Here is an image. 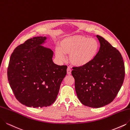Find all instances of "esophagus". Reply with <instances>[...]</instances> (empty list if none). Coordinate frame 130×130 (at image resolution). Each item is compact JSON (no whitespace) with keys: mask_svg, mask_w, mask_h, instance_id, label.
Instances as JSON below:
<instances>
[{"mask_svg":"<svg viewBox=\"0 0 130 130\" xmlns=\"http://www.w3.org/2000/svg\"><path fill=\"white\" fill-rule=\"evenodd\" d=\"M67 74L68 75H70L71 73V69H70V68L69 67H68V68H67Z\"/></svg>","mask_w":130,"mask_h":130,"instance_id":"34e87169","label":"esophagus"}]
</instances>
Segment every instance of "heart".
Listing matches in <instances>:
<instances>
[{
    "label": "heart",
    "mask_w": 130,
    "mask_h": 130,
    "mask_svg": "<svg viewBox=\"0 0 130 130\" xmlns=\"http://www.w3.org/2000/svg\"><path fill=\"white\" fill-rule=\"evenodd\" d=\"M99 44L94 38L84 36H72L65 37L60 42V48L56 50V55L63 60L65 54H70L71 63L77 67H83L90 63L96 56Z\"/></svg>",
    "instance_id": "1"
}]
</instances>
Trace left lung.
I'll return each instance as SVG.
<instances>
[{
    "label": "left lung",
    "mask_w": 130,
    "mask_h": 130,
    "mask_svg": "<svg viewBox=\"0 0 130 130\" xmlns=\"http://www.w3.org/2000/svg\"><path fill=\"white\" fill-rule=\"evenodd\" d=\"M100 47L95 59L83 67H73L76 94L83 105L100 108L111 103L125 77V66L120 52L100 36Z\"/></svg>",
    "instance_id": "obj_1"
}]
</instances>
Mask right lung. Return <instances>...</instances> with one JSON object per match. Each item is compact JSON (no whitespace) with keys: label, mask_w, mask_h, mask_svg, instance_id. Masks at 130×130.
I'll return each instance as SVG.
<instances>
[{"label":"right lung","mask_w":130,"mask_h":130,"mask_svg":"<svg viewBox=\"0 0 130 130\" xmlns=\"http://www.w3.org/2000/svg\"><path fill=\"white\" fill-rule=\"evenodd\" d=\"M46 37H35L15 48L10 58L7 77L17 99L27 107L42 108L54 102L67 66L53 62V52L41 46Z\"/></svg>","instance_id":"right-lung-1"}]
</instances>
